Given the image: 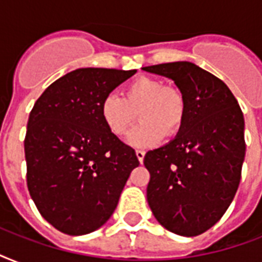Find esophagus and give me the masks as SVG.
Masks as SVG:
<instances>
[{"mask_svg": "<svg viewBox=\"0 0 262 262\" xmlns=\"http://www.w3.org/2000/svg\"><path fill=\"white\" fill-rule=\"evenodd\" d=\"M136 156H137V159H139L140 163H143L144 156H145V152L141 151V149H137V151H136Z\"/></svg>", "mask_w": 262, "mask_h": 262, "instance_id": "1", "label": "esophagus"}]
</instances>
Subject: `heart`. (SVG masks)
<instances>
[{"label":"heart","instance_id":"obj_1","mask_svg":"<svg viewBox=\"0 0 262 262\" xmlns=\"http://www.w3.org/2000/svg\"><path fill=\"white\" fill-rule=\"evenodd\" d=\"M185 98L177 88L163 81L140 77L132 81L123 98L115 94L104 96L100 103V118L114 136H123L139 114L140 122L126 137L129 145L149 148L159 144L164 135L174 136L185 119Z\"/></svg>","mask_w":262,"mask_h":262}]
</instances>
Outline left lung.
I'll return each instance as SVG.
<instances>
[{"mask_svg":"<svg viewBox=\"0 0 262 262\" xmlns=\"http://www.w3.org/2000/svg\"><path fill=\"white\" fill-rule=\"evenodd\" d=\"M143 71L171 79L185 98L178 135L147 152V200L156 220L182 236L203 234L234 200L245 160V119L230 88L187 61Z\"/></svg>","mask_w":262,"mask_h":262,"instance_id":"8db88e82","label":"left lung"}]
</instances>
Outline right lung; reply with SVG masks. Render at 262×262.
Segmentation results:
<instances>
[{
	"instance_id": "add662e5",
	"label": "right lung",
	"mask_w": 262,
	"mask_h": 262,
	"mask_svg": "<svg viewBox=\"0 0 262 262\" xmlns=\"http://www.w3.org/2000/svg\"><path fill=\"white\" fill-rule=\"evenodd\" d=\"M136 71L81 68L49 85L27 123V186L58 231L84 235L110 219L132 170L133 148L100 118L103 98Z\"/></svg>"
}]
</instances>
